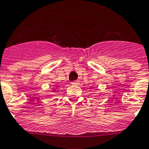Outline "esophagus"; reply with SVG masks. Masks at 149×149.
Masks as SVG:
<instances>
[{
    "instance_id": "esophagus-1",
    "label": "esophagus",
    "mask_w": 149,
    "mask_h": 149,
    "mask_svg": "<svg viewBox=\"0 0 149 149\" xmlns=\"http://www.w3.org/2000/svg\"><path fill=\"white\" fill-rule=\"evenodd\" d=\"M79 84V80H76V81H73L71 82V84L73 85H77V84Z\"/></svg>"
}]
</instances>
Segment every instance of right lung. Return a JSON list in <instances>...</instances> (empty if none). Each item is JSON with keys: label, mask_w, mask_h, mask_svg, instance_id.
Returning a JSON list of instances; mask_svg holds the SVG:
<instances>
[{"label": "right lung", "mask_w": 149, "mask_h": 149, "mask_svg": "<svg viewBox=\"0 0 149 149\" xmlns=\"http://www.w3.org/2000/svg\"><path fill=\"white\" fill-rule=\"evenodd\" d=\"M55 91V90H54V91Z\"/></svg>", "instance_id": "right-lung-1"}]
</instances>
